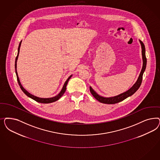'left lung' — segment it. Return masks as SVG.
I'll return each mask as SVG.
<instances>
[{
  "instance_id": "left-lung-1",
  "label": "left lung",
  "mask_w": 160,
  "mask_h": 160,
  "mask_svg": "<svg viewBox=\"0 0 160 160\" xmlns=\"http://www.w3.org/2000/svg\"><path fill=\"white\" fill-rule=\"evenodd\" d=\"M139 42H140V43H141V48H142V56L143 65H142L141 71L140 72L139 77L138 78L137 82L127 91L122 93L121 94H119L117 96L113 97H109V98H105V97L99 95L98 93L95 92V91L90 87H89L90 92L92 93L93 97L95 98L97 100H98L99 102H100L101 103H107V104H114V103H118V102H119L123 101L125 99L131 96L132 95H133L134 93L138 89V88L140 87L141 84L142 83V75H143V73H144L145 70V68H146L147 58L145 57V48L144 44L140 40H139Z\"/></svg>"
}]
</instances>
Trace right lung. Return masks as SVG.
<instances>
[{"mask_svg": "<svg viewBox=\"0 0 160 160\" xmlns=\"http://www.w3.org/2000/svg\"><path fill=\"white\" fill-rule=\"evenodd\" d=\"M21 42H22V41H21V42H20V43H19V48H18V55H17V57H16V58L15 65V66L16 74V77H17V80H18V83H19V86H20V88H21V89L22 90V91H23V92L25 93L26 94V95H27L28 97L32 98V99H33V100L36 101V102H40V103H52V102H53L56 101H57V100H58L59 98H61V97H62V95L64 94L65 92V91H66V89H67L66 87H67V85L68 82V81H69V79H70V78H71V77H72V75H71L68 78L67 80L66 81V82H65V83H64V85H63V87L62 90H61V91L60 92V93H59L58 95L55 96V97H54L49 98H39V97H36V96H35V95H33L31 94L30 93L26 91V89H25V88H23V87L22 86L21 82H20V81H19V77H18V75L17 70H16V62H17V60H18V56H19V51H20V47H21Z\"/></svg>", "mask_w": 160, "mask_h": 160, "instance_id": "1", "label": "right lung"}]
</instances>
